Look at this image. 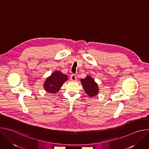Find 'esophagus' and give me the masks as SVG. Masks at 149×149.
I'll return each instance as SVG.
<instances>
[{"instance_id":"obj_1","label":"esophagus","mask_w":149,"mask_h":149,"mask_svg":"<svg viewBox=\"0 0 149 149\" xmlns=\"http://www.w3.org/2000/svg\"><path fill=\"white\" fill-rule=\"evenodd\" d=\"M70 79L72 81H77V76L75 75V74H72L71 75V77H70Z\"/></svg>"}]
</instances>
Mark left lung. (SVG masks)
<instances>
[{"label": "left lung", "mask_w": 149, "mask_h": 149, "mask_svg": "<svg viewBox=\"0 0 149 149\" xmlns=\"http://www.w3.org/2000/svg\"><path fill=\"white\" fill-rule=\"evenodd\" d=\"M81 82L87 95L94 97L98 94L99 91L98 85L91 77L87 75L84 79H81Z\"/></svg>", "instance_id": "1"}]
</instances>
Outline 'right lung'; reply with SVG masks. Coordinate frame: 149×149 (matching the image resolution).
<instances>
[{
  "label": "right lung",
  "instance_id": "obj_1",
  "mask_svg": "<svg viewBox=\"0 0 149 149\" xmlns=\"http://www.w3.org/2000/svg\"><path fill=\"white\" fill-rule=\"evenodd\" d=\"M68 80V76L59 71H55L51 76L48 77L44 82L45 90L49 93L55 94L58 93L62 84Z\"/></svg>",
  "mask_w": 149,
  "mask_h": 149
}]
</instances>
